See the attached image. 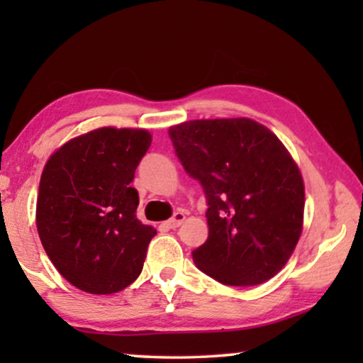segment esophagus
Segmentation results:
<instances>
[{"mask_svg":"<svg viewBox=\"0 0 363 363\" xmlns=\"http://www.w3.org/2000/svg\"><path fill=\"white\" fill-rule=\"evenodd\" d=\"M185 218H186L185 211H177L175 215H173L170 220L165 223V225H167V228H170V230H175V228H178L183 221H185Z\"/></svg>","mask_w":363,"mask_h":363,"instance_id":"1","label":"esophagus"}]
</instances>
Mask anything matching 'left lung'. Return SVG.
I'll return each mask as SVG.
<instances>
[{
	"mask_svg": "<svg viewBox=\"0 0 363 363\" xmlns=\"http://www.w3.org/2000/svg\"><path fill=\"white\" fill-rule=\"evenodd\" d=\"M168 135L206 196L208 240L191 252L198 269L226 286L276 276L304 221V182L279 138L245 117L183 122Z\"/></svg>",
	"mask_w": 363,
	"mask_h": 363,
	"instance_id": "8db88e82",
	"label": "left lung"
}]
</instances>
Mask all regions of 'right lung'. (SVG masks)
<instances>
[{
	"mask_svg": "<svg viewBox=\"0 0 363 363\" xmlns=\"http://www.w3.org/2000/svg\"><path fill=\"white\" fill-rule=\"evenodd\" d=\"M152 143L143 128L102 127L57 148L36 205L43 247L77 289L113 294L140 276L157 230L137 220L135 168Z\"/></svg>",
	"mask_w": 363,
	"mask_h": 363,
	"instance_id": "1",
	"label": "right lung"
}]
</instances>
